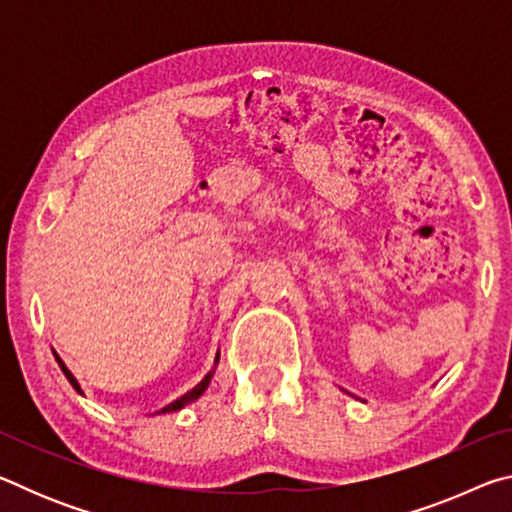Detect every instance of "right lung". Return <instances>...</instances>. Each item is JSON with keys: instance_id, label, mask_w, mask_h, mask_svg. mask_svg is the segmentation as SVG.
I'll return each instance as SVG.
<instances>
[{"instance_id": "obj_1", "label": "right lung", "mask_w": 512, "mask_h": 512, "mask_svg": "<svg viewBox=\"0 0 512 512\" xmlns=\"http://www.w3.org/2000/svg\"><path fill=\"white\" fill-rule=\"evenodd\" d=\"M54 354H56V352H54ZM56 361H58V366H60V370H63V375L67 377L69 384H72V386L76 388V393H81V386H79V381H76V377L72 375V372H69V368L65 366L63 359H60L58 354H56ZM216 363H219V352H216L214 368H216ZM214 368H212L210 372H207V375H205L201 381H198V384L192 388V391H187L183 397H178V400H173L171 404L164 406V409H162V411H158V413H171V411H180V409H183V406H187V404L196 402L198 397H201V395L207 391V386H210V381H212V377H214Z\"/></svg>"}]
</instances>
